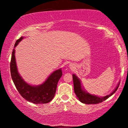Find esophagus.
<instances>
[{"label":"esophagus","mask_w":128,"mask_h":128,"mask_svg":"<svg viewBox=\"0 0 128 128\" xmlns=\"http://www.w3.org/2000/svg\"><path fill=\"white\" fill-rule=\"evenodd\" d=\"M69 67H70V68H71L72 70H73V69L74 68V64H70V65H69Z\"/></svg>","instance_id":"34e87169"}]
</instances>
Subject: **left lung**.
<instances>
[{
	"label": "left lung",
	"mask_w": 128,
	"mask_h": 128,
	"mask_svg": "<svg viewBox=\"0 0 128 128\" xmlns=\"http://www.w3.org/2000/svg\"><path fill=\"white\" fill-rule=\"evenodd\" d=\"M73 85H74V91L76 95L80 102L86 104H96L102 102L103 101L105 100L108 98H109L110 96H112L113 94L117 91V90L118 88V86H119V84H118V86L116 88V89L110 94L104 97H98L94 96V95L90 94L88 93L87 92H85L82 88L80 80L74 74H73Z\"/></svg>",
	"instance_id": "obj_1"
}]
</instances>
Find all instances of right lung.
Masks as SVG:
<instances>
[{
    "label": "right lung",
    "instance_id": "obj_1",
    "mask_svg": "<svg viewBox=\"0 0 128 128\" xmlns=\"http://www.w3.org/2000/svg\"><path fill=\"white\" fill-rule=\"evenodd\" d=\"M21 37L16 42L14 48L21 42ZM10 70L12 79L20 95L26 100L34 104H47L52 100L55 94L57 84L62 76L61 69L55 70L42 85L32 86L24 81L18 74L15 58V50L13 49L10 62Z\"/></svg>",
    "mask_w": 128,
    "mask_h": 128
}]
</instances>
